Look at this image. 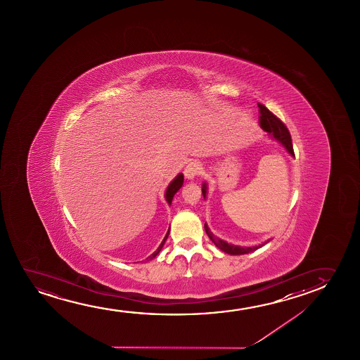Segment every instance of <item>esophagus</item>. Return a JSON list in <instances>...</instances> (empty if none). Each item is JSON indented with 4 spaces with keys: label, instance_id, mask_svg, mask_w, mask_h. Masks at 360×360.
I'll return each instance as SVG.
<instances>
[{
    "label": "esophagus",
    "instance_id": "34e87169",
    "mask_svg": "<svg viewBox=\"0 0 360 360\" xmlns=\"http://www.w3.org/2000/svg\"><path fill=\"white\" fill-rule=\"evenodd\" d=\"M200 169H202V165L197 161H193V162L188 163L184 168V176L188 179H194L200 173Z\"/></svg>",
    "mask_w": 360,
    "mask_h": 360
}]
</instances>
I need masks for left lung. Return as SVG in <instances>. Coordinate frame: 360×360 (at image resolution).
<instances>
[{
  "instance_id": "1",
  "label": "left lung",
  "mask_w": 360,
  "mask_h": 360,
  "mask_svg": "<svg viewBox=\"0 0 360 360\" xmlns=\"http://www.w3.org/2000/svg\"><path fill=\"white\" fill-rule=\"evenodd\" d=\"M258 107H259V113H261L259 123H261L262 129H263L264 131H266L269 138L276 140V143H281V146L285 148L286 153H289L292 158H295L294 148H292V143H291L290 133H289L288 128H286L284 124L281 123L279 119L276 118L274 114L269 112V109H266L263 104H258ZM202 197L205 199L207 194V182H204L202 184ZM204 227H205L207 236L214 242V245H215L219 250H221L222 252H225L227 255H231V256H240V255L251 253V252L256 251V250L261 248V247L264 246L266 243L271 241V238H269V240L262 242V243L256 245V246H238V245L229 243V242L225 241V240H221V238L215 236V235L210 231V229L207 226V222H205Z\"/></svg>"
}]
</instances>
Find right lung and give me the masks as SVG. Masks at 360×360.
<instances>
[{"label": "right lung", "mask_w": 360, "mask_h": 360, "mask_svg": "<svg viewBox=\"0 0 360 360\" xmlns=\"http://www.w3.org/2000/svg\"><path fill=\"white\" fill-rule=\"evenodd\" d=\"M183 182H184L183 173H178L177 176L173 178L171 183L168 184L167 188H166V192H165V199H166V202H167L168 205H171V204H172L173 197H174V194H176V193L182 188ZM168 235H169V229H168L166 236L163 237L162 242L160 243V246H158V250L153 252L151 256H148V258H146V261H151V259H153L155 257L158 256V253H160L161 250H162L163 245H165V242L167 240Z\"/></svg>", "instance_id": "right-lung-1"}]
</instances>
